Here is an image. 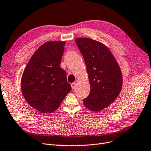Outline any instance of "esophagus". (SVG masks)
<instances>
[{"instance_id": "1", "label": "esophagus", "mask_w": 151, "mask_h": 151, "mask_svg": "<svg viewBox=\"0 0 151 151\" xmlns=\"http://www.w3.org/2000/svg\"><path fill=\"white\" fill-rule=\"evenodd\" d=\"M71 88H72V89H75V86H76V83H72L71 84Z\"/></svg>"}]
</instances>
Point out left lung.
I'll list each match as a JSON object with an SVG mask.
<instances>
[{
  "label": "left lung",
  "mask_w": 151,
  "mask_h": 151,
  "mask_svg": "<svg viewBox=\"0 0 151 151\" xmlns=\"http://www.w3.org/2000/svg\"><path fill=\"white\" fill-rule=\"evenodd\" d=\"M75 42L86 63L91 87L83 103L89 110L99 112L120 94L122 71L115 57L103 43L88 37L76 38Z\"/></svg>",
  "instance_id": "obj_1"
}]
</instances>
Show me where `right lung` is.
<instances>
[{
    "label": "right lung",
    "mask_w": 151,
    "mask_h": 151,
    "mask_svg": "<svg viewBox=\"0 0 151 151\" xmlns=\"http://www.w3.org/2000/svg\"><path fill=\"white\" fill-rule=\"evenodd\" d=\"M65 41L43 44L32 55L21 80L25 100L41 113H52L71 90L66 72L60 67Z\"/></svg>",
    "instance_id": "right-lung-1"
}]
</instances>
